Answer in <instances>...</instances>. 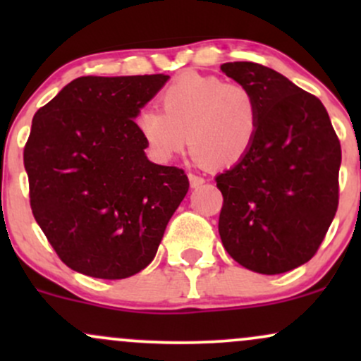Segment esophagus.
<instances>
[{
	"label": "esophagus",
	"instance_id": "obj_1",
	"mask_svg": "<svg viewBox=\"0 0 361 361\" xmlns=\"http://www.w3.org/2000/svg\"><path fill=\"white\" fill-rule=\"evenodd\" d=\"M188 180H190V185H192V188H198V186H202L205 183L204 178L198 176V175H193V173H190Z\"/></svg>",
	"mask_w": 361,
	"mask_h": 361
}]
</instances>
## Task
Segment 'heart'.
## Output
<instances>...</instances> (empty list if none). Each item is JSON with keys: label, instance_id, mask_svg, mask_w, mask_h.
Here are the masks:
<instances>
[{"label": "heart", "instance_id": "obj_1", "mask_svg": "<svg viewBox=\"0 0 361 361\" xmlns=\"http://www.w3.org/2000/svg\"><path fill=\"white\" fill-rule=\"evenodd\" d=\"M161 109L146 106L135 128L156 161L180 154L188 139L195 159L209 168H231L247 156L258 135L259 105L241 82L185 74L161 91Z\"/></svg>", "mask_w": 361, "mask_h": 361}]
</instances>
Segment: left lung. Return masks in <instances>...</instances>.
Segmentation results:
<instances>
[{"label": "left lung", "instance_id": "left-lung-1", "mask_svg": "<svg viewBox=\"0 0 361 361\" xmlns=\"http://www.w3.org/2000/svg\"><path fill=\"white\" fill-rule=\"evenodd\" d=\"M226 76L259 105L251 151L215 176L224 204L219 234L247 270L279 275L316 255L339 198L341 146L319 98L256 62H226Z\"/></svg>", "mask_w": 361, "mask_h": 361}]
</instances>
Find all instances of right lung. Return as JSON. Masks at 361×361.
Instances as JSON below:
<instances>
[{
  "mask_svg": "<svg viewBox=\"0 0 361 361\" xmlns=\"http://www.w3.org/2000/svg\"><path fill=\"white\" fill-rule=\"evenodd\" d=\"M169 76H81L37 110L23 151L30 207L62 263L120 280L154 259L188 192L175 166L147 159L139 110Z\"/></svg>",
  "mask_w": 361,
  "mask_h": 361,
  "instance_id": "obj_1",
  "label": "right lung"
}]
</instances>
